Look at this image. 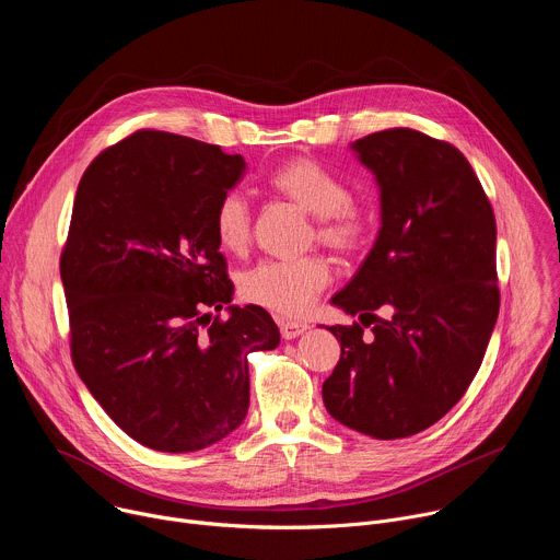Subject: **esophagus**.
Segmentation results:
<instances>
[{
    "label": "esophagus",
    "instance_id": "esophagus-1",
    "mask_svg": "<svg viewBox=\"0 0 560 560\" xmlns=\"http://www.w3.org/2000/svg\"><path fill=\"white\" fill-rule=\"evenodd\" d=\"M279 328H281V337L288 341L301 337L307 330L305 324H296V322H279Z\"/></svg>",
    "mask_w": 560,
    "mask_h": 560
}]
</instances>
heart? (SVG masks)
Masks as SVG:
<instances>
[{"mask_svg": "<svg viewBox=\"0 0 560 560\" xmlns=\"http://www.w3.org/2000/svg\"><path fill=\"white\" fill-rule=\"evenodd\" d=\"M275 192L316 219V238L337 253H354L368 236L370 214L350 201L348 186L314 159H290L270 175ZM219 244L242 253L250 242V203L244 195H225L214 212ZM330 281L324 259L266 261L244 277L248 301L283 316H301Z\"/></svg>", "mask_w": 560, "mask_h": 560, "instance_id": "heart-1", "label": "heart"}]
</instances>
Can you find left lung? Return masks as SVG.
<instances>
[{
  "instance_id": "obj_1",
  "label": "left lung",
  "mask_w": 560,
  "mask_h": 560,
  "mask_svg": "<svg viewBox=\"0 0 560 560\" xmlns=\"http://www.w3.org/2000/svg\"><path fill=\"white\" fill-rule=\"evenodd\" d=\"M350 150L378 186L381 228L330 303L374 326L370 339L359 324L328 328L341 359L324 404L354 432L404 439L443 419L481 368L499 316L497 221L452 143L392 128Z\"/></svg>"
}]
</instances>
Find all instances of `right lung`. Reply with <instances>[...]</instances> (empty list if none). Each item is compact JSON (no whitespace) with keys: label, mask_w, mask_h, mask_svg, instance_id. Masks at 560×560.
Returning a JSON list of instances; mask_svg holds the SVG:
<instances>
[{"label":"right lung","mask_w":560,"mask_h":560,"mask_svg":"<svg viewBox=\"0 0 560 560\" xmlns=\"http://www.w3.org/2000/svg\"><path fill=\"white\" fill-rule=\"evenodd\" d=\"M244 173L242 154L141 130L104 150L74 195L59 261L72 363L106 415L156 452H197L242 425L248 354L281 339L264 307L230 303L214 212Z\"/></svg>","instance_id":"1"}]
</instances>
